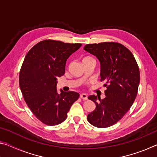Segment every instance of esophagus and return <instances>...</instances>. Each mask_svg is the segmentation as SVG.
<instances>
[{
	"instance_id": "1",
	"label": "esophagus",
	"mask_w": 157,
	"mask_h": 157,
	"mask_svg": "<svg viewBox=\"0 0 157 157\" xmlns=\"http://www.w3.org/2000/svg\"><path fill=\"white\" fill-rule=\"evenodd\" d=\"M80 98H82V100H86L88 99V96H87V95L85 94H82L80 95Z\"/></svg>"
}]
</instances>
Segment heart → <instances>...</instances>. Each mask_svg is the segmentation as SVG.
Segmentation results:
<instances>
[{"label":"heart","mask_w":157,"mask_h":157,"mask_svg":"<svg viewBox=\"0 0 157 157\" xmlns=\"http://www.w3.org/2000/svg\"><path fill=\"white\" fill-rule=\"evenodd\" d=\"M90 58H91V57H85L84 59H90Z\"/></svg>","instance_id":"heart-1"}]
</instances>
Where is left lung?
Instances as JSON below:
<instances>
[{"mask_svg":"<svg viewBox=\"0 0 157 157\" xmlns=\"http://www.w3.org/2000/svg\"><path fill=\"white\" fill-rule=\"evenodd\" d=\"M84 49L99 59L100 81L107 87L104 99L89 96L96 107L87 120L99 128L112 126L125 115L136 99L140 82L139 66L132 52L117 42L86 44Z\"/></svg>","mask_w":157,"mask_h":157,"instance_id":"left-lung-1","label":"left lung"}]
</instances>
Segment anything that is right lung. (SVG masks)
<instances>
[{
	"label": "right lung",
	"mask_w": 157,
	"mask_h": 157,
	"mask_svg": "<svg viewBox=\"0 0 157 157\" xmlns=\"http://www.w3.org/2000/svg\"><path fill=\"white\" fill-rule=\"evenodd\" d=\"M81 44L46 39L29 50L21 66L19 86L28 107L38 120L50 126L62 123L79 94H57V79L65 73L66 62Z\"/></svg>",
	"instance_id": "add662e5"
}]
</instances>
